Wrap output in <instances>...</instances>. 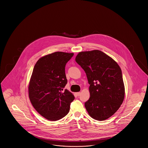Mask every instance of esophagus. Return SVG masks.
Listing matches in <instances>:
<instances>
[{
  "label": "esophagus",
  "instance_id": "esophagus-1",
  "mask_svg": "<svg viewBox=\"0 0 148 148\" xmlns=\"http://www.w3.org/2000/svg\"><path fill=\"white\" fill-rule=\"evenodd\" d=\"M76 94H77V96H79L80 95V92H77L76 93Z\"/></svg>",
  "mask_w": 148,
  "mask_h": 148
}]
</instances>
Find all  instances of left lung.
<instances>
[{
    "instance_id": "1",
    "label": "left lung",
    "mask_w": 148,
    "mask_h": 148,
    "mask_svg": "<svg viewBox=\"0 0 148 148\" xmlns=\"http://www.w3.org/2000/svg\"><path fill=\"white\" fill-rule=\"evenodd\" d=\"M75 61L84 69L90 85V98L84 104L88 113L97 120L108 119L119 109L124 99L119 65L98 50L80 52Z\"/></svg>"
}]
</instances>
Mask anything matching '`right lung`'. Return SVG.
Here are the masks:
<instances>
[{"label":"right lung","instance_id":"right-lung-1","mask_svg":"<svg viewBox=\"0 0 148 148\" xmlns=\"http://www.w3.org/2000/svg\"><path fill=\"white\" fill-rule=\"evenodd\" d=\"M73 53L57 51L40 58L29 85V97L35 110L47 119L63 118L70 110L74 96L64 88L67 84L65 67Z\"/></svg>","mask_w":148,"mask_h":148}]
</instances>
